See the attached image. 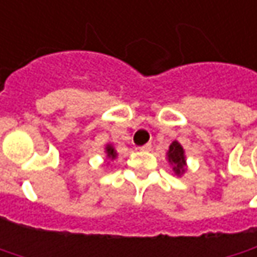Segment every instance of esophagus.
Segmentation results:
<instances>
[{
	"label": "esophagus",
	"instance_id": "1",
	"mask_svg": "<svg viewBox=\"0 0 257 257\" xmlns=\"http://www.w3.org/2000/svg\"><path fill=\"white\" fill-rule=\"evenodd\" d=\"M139 151H151V144H146V145L141 146Z\"/></svg>",
	"mask_w": 257,
	"mask_h": 257
}]
</instances>
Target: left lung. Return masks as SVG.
Returning a JSON list of instances; mask_svg holds the SVG:
<instances>
[{
  "instance_id": "obj_1",
  "label": "left lung",
  "mask_w": 257,
  "mask_h": 257,
  "mask_svg": "<svg viewBox=\"0 0 257 257\" xmlns=\"http://www.w3.org/2000/svg\"><path fill=\"white\" fill-rule=\"evenodd\" d=\"M166 159H168L169 165L172 166V171L176 176H182L183 173H186L188 164H186L185 149L178 141H173L169 145V149L166 152Z\"/></svg>"
}]
</instances>
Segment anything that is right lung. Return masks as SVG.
<instances>
[{
  "label": "right lung",
  "mask_w": 257,
  "mask_h": 257,
  "mask_svg": "<svg viewBox=\"0 0 257 257\" xmlns=\"http://www.w3.org/2000/svg\"><path fill=\"white\" fill-rule=\"evenodd\" d=\"M116 151H115V148L111 145V144H108V145L105 146V164H109V161H113V159H116Z\"/></svg>",
  "instance_id": "1"
}]
</instances>
